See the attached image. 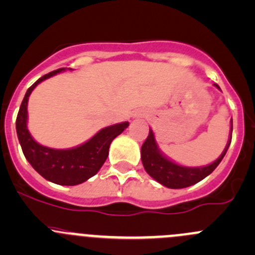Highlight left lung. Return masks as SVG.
<instances>
[{
	"label": "left lung",
	"mask_w": 255,
	"mask_h": 255,
	"mask_svg": "<svg viewBox=\"0 0 255 255\" xmlns=\"http://www.w3.org/2000/svg\"><path fill=\"white\" fill-rule=\"evenodd\" d=\"M215 86L220 89L218 85L215 84ZM232 130L233 123L231 120V133L228 142L226 144L225 150L213 163L205 166H184L170 160L161 153L155 140L154 132L149 129L148 138L143 143L142 149H140V158H142L144 169L154 180H156L159 184L169 187V189H184V187L195 185L196 182L201 181L202 179L210 175L217 168L218 164L222 161L223 156L226 155L228 148H230L231 139H232Z\"/></svg>",
	"instance_id": "obj_1"
}]
</instances>
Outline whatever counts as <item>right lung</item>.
Instances as JSON below:
<instances>
[{
    "mask_svg": "<svg viewBox=\"0 0 255 255\" xmlns=\"http://www.w3.org/2000/svg\"><path fill=\"white\" fill-rule=\"evenodd\" d=\"M65 70V68H61L51 71L38 79L27 90L17 115L16 130L23 154L37 173L54 184L74 186L82 184L99 173L109 156L112 140L120 135L129 123L122 122L102 128L87 142L74 148L54 149L35 142L27 127L28 99L38 84Z\"/></svg>",
    "mask_w": 255,
    "mask_h": 255,
    "instance_id": "right-lung-1",
    "label": "right lung"
}]
</instances>
